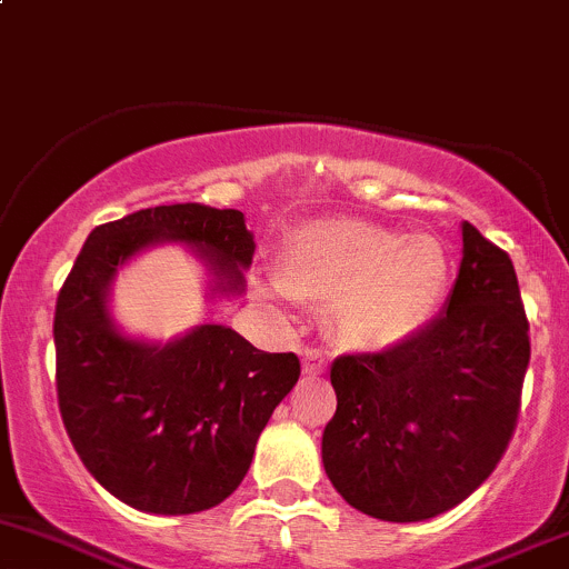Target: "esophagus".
I'll list each match as a JSON object with an SVG mask.
<instances>
[{
	"label": "esophagus",
	"instance_id": "1",
	"mask_svg": "<svg viewBox=\"0 0 569 569\" xmlns=\"http://www.w3.org/2000/svg\"><path fill=\"white\" fill-rule=\"evenodd\" d=\"M326 367H328V361L318 353V350H303V372L320 375V372H326Z\"/></svg>",
	"mask_w": 569,
	"mask_h": 569
}]
</instances>
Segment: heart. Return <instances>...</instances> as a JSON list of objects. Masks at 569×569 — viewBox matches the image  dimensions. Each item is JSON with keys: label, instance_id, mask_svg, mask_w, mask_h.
<instances>
[{"label": "heart", "instance_id": "heart-1", "mask_svg": "<svg viewBox=\"0 0 569 569\" xmlns=\"http://www.w3.org/2000/svg\"><path fill=\"white\" fill-rule=\"evenodd\" d=\"M449 279L441 241L365 219L312 221L279 254L290 298L328 307L333 342L356 353L400 348L436 315Z\"/></svg>", "mask_w": 569, "mask_h": 569}]
</instances>
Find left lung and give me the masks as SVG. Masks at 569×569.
<instances>
[{
  "label": "left lung",
  "instance_id": "left-lung-1",
  "mask_svg": "<svg viewBox=\"0 0 569 569\" xmlns=\"http://www.w3.org/2000/svg\"><path fill=\"white\" fill-rule=\"evenodd\" d=\"M529 356L512 260L462 221L447 312L400 348L331 365L337 413L323 432V466L337 493L391 523L466 501L512 441Z\"/></svg>",
  "mask_w": 569,
  "mask_h": 569
}]
</instances>
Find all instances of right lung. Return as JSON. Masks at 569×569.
Wrapping results in <instances>:
<instances>
[{
    "label": "right lung",
    "mask_w": 569,
    "mask_h": 569,
    "mask_svg": "<svg viewBox=\"0 0 569 569\" xmlns=\"http://www.w3.org/2000/svg\"><path fill=\"white\" fill-rule=\"evenodd\" d=\"M158 243H189L213 277L210 296L243 292L254 236L241 210L158 204L96 227L57 298V400L70 443L111 496L142 512L191 515L243 482L301 361L219 323L167 345L117 331L111 282Z\"/></svg>",
    "instance_id": "right-lung-1"
}]
</instances>
